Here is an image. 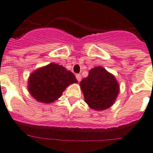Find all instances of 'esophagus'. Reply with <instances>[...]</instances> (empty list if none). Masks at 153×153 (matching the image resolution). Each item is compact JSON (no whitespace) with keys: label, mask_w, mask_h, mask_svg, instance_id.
Here are the masks:
<instances>
[{"label":"esophagus","mask_w":153,"mask_h":153,"mask_svg":"<svg viewBox=\"0 0 153 153\" xmlns=\"http://www.w3.org/2000/svg\"><path fill=\"white\" fill-rule=\"evenodd\" d=\"M76 78H77V80H78V82H80V81L82 80V75H80V74H77V75H76Z\"/></svg>","instance_id":"esophagus-1"}]
</instances>
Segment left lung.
Masks as SVG:
<instances>
[{
	"label": "left lung",
	"mask_w": 153,
	"mask_h": 153,
	"mask_svg": "<svg viewBox=\"0 0 153 153\" xmlns=\"http://www.w3.org/2000/svg\"><path fill=\"white\" fill-rule=\"evenodd\" d=\"M85 101L94 111H104L114 104L120 91L116 78L104 68H91L80 82Z\"/></svg>",
	"instance_id": "1"
}]
</instances>
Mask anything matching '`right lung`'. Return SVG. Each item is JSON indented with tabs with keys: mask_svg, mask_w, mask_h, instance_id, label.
Instances as JSON below:
<instances>
[{
	"mask_svg": "<svg viewBox=\"0 0 153 153\" xmlns=\"http://www.w3.org/2000/svg\"><path fill=\"white\" fill-rule=\"evenodd\" d=\"M74 83H78V81L71 71L62 65L50 63L30 74L27 88L38 102L50 104L57 100L67 87Z\"/></svg>",
	"mask_w": 153,
	"mask_h": 153,
	"instance_id": "1",
	"label": "right lung"
}]
</instances>
